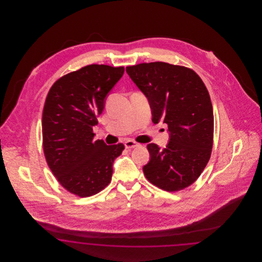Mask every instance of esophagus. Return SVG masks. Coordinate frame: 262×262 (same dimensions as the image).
<instances>
[{
    "mask_svg": "<svg viewBox=\"0 0 262 262\" xmlns=\"http://www.w3.org/2000/svg\"><path fill=\"white\" fill-rule=\"evenodd\" d=\"M139 145V143H137V141L135 140H132V139H128V140H125V148L127 149H130V148H135Z\"/></svg>",
    "mask_w": 262,
    "mask_h": 262,
    "instance_id": "esophagus-1",
    "label": "esophagus"
}]
</instances>
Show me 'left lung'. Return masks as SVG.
<instances>
[{
    "instance_id": "left-lung-1",
    "label": "left lung",
    "mask_w": 262,
    "mask_h": 262,
    "mask_svg": "<svg viewBox=\"0 0 262 262\" xmlns=\"http://www.w3.org/2000/svg\"><path fill=\"white\" fill-rule=\"evenodd\" d=\"M125 71L149 101L152 122L168 125L170 141L164 149L147 145L146 179L166 191L192 185L211 156L214 117L209 92L191 69L168 62H142Z\"/></svg>"
}]
</instances>
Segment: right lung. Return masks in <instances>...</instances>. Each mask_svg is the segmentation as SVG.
I'll return each mask as SVG.
<instances>
[{"mask_svg": "<svg viewBox=\"0 0 262 262\" xmlns=\"http://www.w3.org/2000/svg\"><path fill=\"white\" fill-rule=\"evenodd\" d=\"M124 72V67L89 64L55 81L45 100L46 161L61 186L79 198L94 195L110 184L113 162L125 149L123 143L107 145L93 139L106 96Z\"/></svg>", "mask_w": 262, "mask_h": 262, "instance_id": "1", "label": "right lung"}]
</instances>
